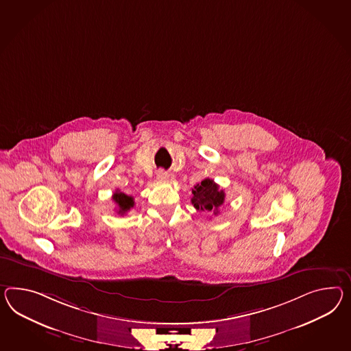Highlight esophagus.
I'll list each match as a JSON object with an SVG mask.
<instances>
[{
  "mask_svg": "<svg viewBox=\"0 0 351 351\" xmlns=\"http://www.w3.org/2000/svg\"><path fill=\"white\" fill-rule=\"evenodd\" d=\"M156 178H158V180H168V173L160 169V171H158V173H156Z\"/></svg>",
  "mask_w": 351,
  "mask_h": 351,
  "instance_id": "34e87169",
  "label": "esophagus"
}]
</instances>
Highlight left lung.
Listing matches in <instances>:
<instances>
[{
  "label": "left lung",
  "instance_id": "1",
  "mask_svg": "<svg viewBox=\"0 0 351 351\" xmlns=\"http://www.w3.org/2000/svg\"><path fill=\"white\" fill-rule=\"evenodd\" d=\"M192 205L201 211H213L217 214L219 207L224 204L225 192L219 189L215 182L210 178L202 180L192 189Z\"/></svg>",
  "mask_w": 351,
  "mask_h": 351
}]
</instances>
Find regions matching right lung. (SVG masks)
<instances>
[{
	"label": "right lung",
	"mask_w": 351,
	"mask_h": 351,
	"mask_svg": "<svg viewBox=\"0 0 351 351\" xmlns=\"http://www.w3.org/2000/svg\"><path fill=\"white\" fill-rule=\"evenodd\" d=\"M113 201L116 202V205L118 207V214L119 215H125L128 210H131L134 205H135V201H134V197H131V196H128L126 193H123V192H121V191H116L114 193H113Z\"/></svg>",
	"instance_id": "add662e5"
}]
</instances>
